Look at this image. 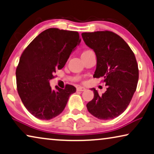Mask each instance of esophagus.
I'll list each match as a JSON object with an SVG mask.
<instances>
[{
  "label": "esophagus",
  "instance_id": "34e87169",
  "mask_svg": "<svg viewBox=\"0 0 154 154\" xmlns=\"http://www.w3.org/2000/svg\"><path fill=\"white\" fill-rule=\"evenodd\" d=\"M77 91H86V88H85L84 87H82V86H78L77 88Z\"/></svg>",
  "mask_w": 154,
  "mask_h": 154
}]
</instances>
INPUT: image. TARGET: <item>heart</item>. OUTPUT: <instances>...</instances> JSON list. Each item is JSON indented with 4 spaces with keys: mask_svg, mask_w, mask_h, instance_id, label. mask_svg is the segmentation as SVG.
<instances>
[{
    "mask_svg": "<svg viewBox=\"0 0 154 154\" xmlns=\"http://www.w3.org/2000/svg\"><path fill=\"white\" fill-rule=\"evenodd\" d=\"M86 51H89V50H86ZM85 52H86V51H85Z\"/></svg>",
    "mask_w": 154,
    "mask_h": 154,
    "instance_id": "1",
    "label": "heart"
}]
</instances>
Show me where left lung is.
<instances>
[{
    "instance_id": "8db88e82",
    "label": "left lung",
    "mask_w": 154,
    "mask_h": 154,
    "mask_svg": "<svg viewBox=\"0 0 154 154\" xmlns=\"http://www.w3.org/2000/svg\"><path fill=\"white\" fill-rule=\"evenodd\" d=\"M87 46L97 57L94 77L103 78L106 91L86 104L89 113L100 120H112L127 109L136 90L139 70L135 54L122 38L111 31L82 34Z\"/></svg>"
}]
</instances>
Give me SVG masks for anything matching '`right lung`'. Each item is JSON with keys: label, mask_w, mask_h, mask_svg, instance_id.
<instances>
[{"label": "right lung", "mask_w": 154, "mask_h": 154, "mask_svg": "<svg viewBox=\"0 0 154 154\" xmlns=\"http://www.w3.org/2000/svg\"><path fill=\"white\" fill-rule=\"evenodd\" d=\"M81 39L77 32L49 28L29 43L16 70L18 93L29 113L40 120H51L65 109L76 88L67 84L52 90L49 81L65 66Z\"/></svg>", "instance_id": "obj_1"}]
</instances>
